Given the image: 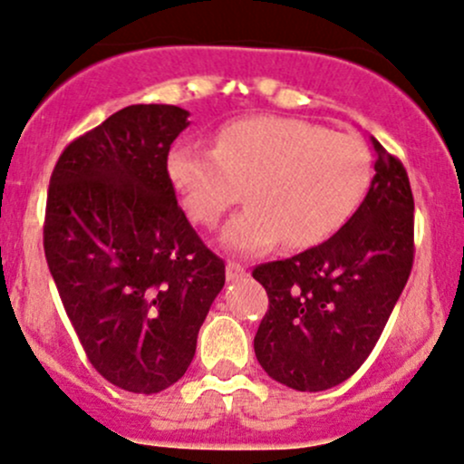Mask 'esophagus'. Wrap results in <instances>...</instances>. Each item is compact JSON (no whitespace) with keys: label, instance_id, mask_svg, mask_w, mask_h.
<instances>
[{"label":"esophagus","instance_id":"obj_1","mask_svg":"<svg viewBox=\"0 0 464 464\" xmlns=\"http://www.w3.org/2000/svg\"><path fill=\"white\" fill-rule=\"evenodd\" d=\"M242 276H246V268H244L242 264L227 262V279L228 281H237V279H242Z\"/></svg>","mask_w":464,"mask_h":464}]
</instances>
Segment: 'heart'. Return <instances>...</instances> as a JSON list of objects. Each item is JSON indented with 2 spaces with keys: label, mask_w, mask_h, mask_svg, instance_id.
<instances>
[{
  "label": "heart",
  "mask_w": 464,
  "mask_h": 464,
  "mask_svg": "<svg viewBox=\"0 0 464 464\" xmlns=\"http://www.w3.org/2000/svg\"><path fill=\"white\" fill-rule=\"evenodd\" d=\"M168 174L200 225H216L244 188L248 205L225 227L222 244L257 255L281 239L307 248L334 236L364 198L371 152L353 135L262 115L225 126L216 148L179 143Z\"/></svg>",
  "instance_id": "1"
}]
</instances>
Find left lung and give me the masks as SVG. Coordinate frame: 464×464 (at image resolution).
Here are the masks:
<instances>
[{
  "label": "left lung",
  "instance_id": "1",
  "mask_svg": "<svg viewBox=\"0 0 464 464\" xmlns=\"http://www.w3.org/2000/svg\"><path fill=\"white\" fill-rule=\"evenodd\" d=\"M372 148L375 177L347 225L318 246L253 270L268 292L255 355L295 391H327L364 364L412 270L408 172L380 141Z\"/></svg>",
  "mask_w": 464,
  "mask_h": 464
}]
</instances>
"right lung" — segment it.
Masks as SVG:
<instances>
[{
  "label": "right lung",
  "instance_id": "add662e5",
  "mask_svg": "<svg viewBox=\"0 0 464 464\" xmlns=\"http://www.w3.org/2000/svg\"><path fill=\"white\" fill-rule=\"evenodd\" d=\"M188 117L172 104L117 111L69 143L47 189L44 248L69 321L93 369L141 395L185 375L225 285L168 174Z\"/></svg>",
  "mask_w": 464,
  "mask_h": 464
}]
</instances>
